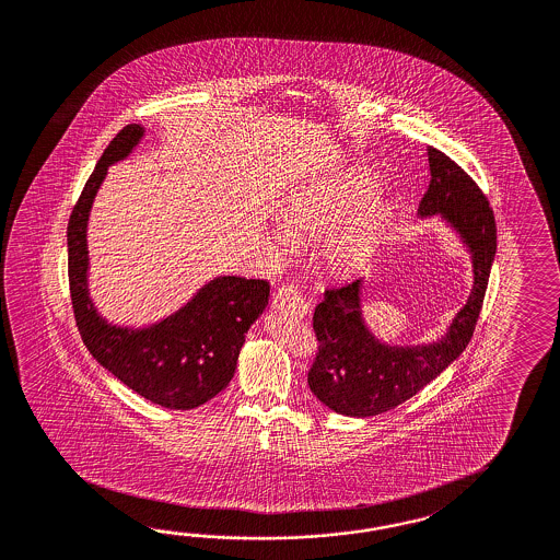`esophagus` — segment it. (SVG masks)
<instances>
[{
  "label": "esophagus",
  "mask_w": 560,
  "mask_h": 560,
  "mask_svg": "<svg viewBox=\"0 0 560 560\" xmlns=\"http://www.w3.org/2000/svg\"><path fill=\"white\" fill-rule=\"evenodd\" d=\"M272 307L298 318H305L310 314V305L291 285H283L272 293Z\"/></svg>",
  "instance_id": "1"
}]
</instances>
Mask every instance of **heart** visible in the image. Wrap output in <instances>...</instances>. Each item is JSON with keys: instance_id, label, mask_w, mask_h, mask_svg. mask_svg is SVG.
Masks as SVG:
<instances>
[{"instance_id": "heart-1", "label": "heart", "mask_w": 560, "mask_h": 560, "mask_svg": "<svg viewBox=\"0 0 560 560\" xmlns=\"http://www.w3.org/2000/svg\"><path fill=\"white\" fill-rule=\"evenodd\" d=\"M375 183L348 177L293 197L279 222L293 241L318 238L319 260L332 275H350L377 253L392 224V208L375 197Z\"/></svg>"}]
</instances>
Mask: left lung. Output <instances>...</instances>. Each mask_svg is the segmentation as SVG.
I'll return each mask as SVG.
<instances>
[{
  "label": "left lung",
  "instance_id": "left-lung-1",
  "mask_svg": "<svg viewBox=\"0 0 560 560\" xmlns=\"http://www.w3.org/2000/svg\"><path fill=\"white\" fill-rule=\"evenodd\" d=\"M428 163L430 185L418 215H440L467 246L472 265L469 300L439 340L387 345L364 322V279L326 289L314 312L318 354L307 385L336 413L369 418L408 401L463 354L481 314L498 250L493 210L477 183L444 152L428 147Z\"/></svg>",
  "mask_w": 560,
  "mask_h": 560
}]
</instances>
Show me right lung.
Segmentation results:
<instances>
[{"label": "right lung", "instance_id": "1", "mask_svg": "<svg viewBox=\"0 0 560 560\" xmlns=\"http://www.w3.org/2000/svg\"><path fill=\"white\" fill-rule=\"evenodd\" d=\"M144 137L128 124L93 168L67 226L69 285L77 328L93 359L126 387L168 409H194L220 394L234 377L248 328L269 303L262 279L220 275L175 314L144 328L109 324L90 295L88 222L107 166L124 161Z\"/></svg>", "mask_w": 560, "mask_h": 560}]
</instances>
